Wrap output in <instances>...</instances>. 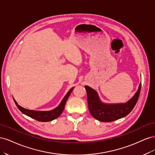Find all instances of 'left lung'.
<instances>
[{"label":"left lung","instance_id":"1","mask_svg":"<svg viewBox=\"0 0 155 155\" xmlns=\"http://www.w3.org/2000/svg\"><path fill=\"white\" fill-rule=\"evenodd\" d=\"M142 83L135 95L125 104L107 105L100 101L97 92L88 86L85 88L87 94L88 109L95 119L103 122H111L128 115L137 104L141 90Z\"/></svg>","mask_w":155,"mask_h":155}]
</instances>
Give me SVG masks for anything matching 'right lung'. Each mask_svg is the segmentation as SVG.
<instances>
[{"label":"right lung","instance_id":"obj_1","mask_svg":"<svg viewBox=\"0 0 155 155\" xmlns=\"http://www.w3.org/2000/svg\"><path fill=\"white\" fill-rule=\"evenodd\" d=\"M73 88H72L68 92V93L64 97L62 101L61 102V104L59 105L55 108V109L51 110L50 111H36V110H28L26 109H24V108L21 107L20 105H18L17 104V103L16 101L13 99L14 101H15V104H16L17 107H18V109H19L23 114H26V116L30 117L31 118H34L39 121H42V122H46V121H50L53 120H55L63 112L64 108L65 106V104H66L67 100L70 94H71Z\"/></svg>","mask_w":155,"mask_h":155}]
</instances>
